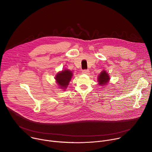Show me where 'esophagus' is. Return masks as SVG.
I'll list each match as a JSON object with an SVG mask.
<instances>
[{
	"mask_svg": "<svg viewBox=\"0 0 152 152\" xmlns=\"http://www.w3.org/2000/svg\"><path fill=\"white\" fill-rule=\"evenodd\" d=\"M82 72L84 74H88L89 73V70L88 69H84V70H83Z\"/></svg>",
	"mask_w": 152,
	"mask_h": 152,
	"instance_id": "34e87169",
	"label": "esophagus"
}]
</instances>
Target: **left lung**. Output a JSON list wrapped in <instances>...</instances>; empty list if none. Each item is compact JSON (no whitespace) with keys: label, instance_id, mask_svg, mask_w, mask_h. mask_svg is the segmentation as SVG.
Segmentation results:
<instances>
[{"label":"left lung","instance_id":"1","mask_svg":"<svg viewBox=\"0 0 152 152\" xmlns=\"http://www.w3.org/2000/svg\"><path fill=\"white\" fill-rule=\"evenodd\" d=\"M98 81H99V83L100 85H105L106 83H107V82L109 81L110 80V77L108 76V75L107 74V73L104 70L103 72H102V73L100 74V75L98 77Z\"/></svg>","mask_w":152,"mask_h":152}]
</instances>
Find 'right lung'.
Segmentation results:
<instances>
[{
  "instance_id": "1",
  "label": "right lung",
  "mask_w": 152,
  "mask_h": 152,
  "mask_svg": "<svg viewBox=\"0 0 152 152\" xmlns=\"http://www.w3.org/2000/svg\"><path fill=\"white\" fill-rule=\"evenodd\" d=\"M72 72L69 70H65L59 73L56 76V80L61 88H66L72 77Z\"/></svg>"
}]
</instances>
